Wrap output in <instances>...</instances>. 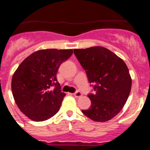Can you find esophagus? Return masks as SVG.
<instances>
[{
	"instance_id": "1",
	"label": "esophagus",
	"mask_w": 150,
	"mask_h": 150,
	"mask_svg": "<svg viewBox=\"0 0 150 150\" xmlns=\"http://www.w3.org/2000/svg\"><path fill=\"white\" fill-rule=\"evenodd\" d=\"M74 97H76V98H79V97H81L83 95H82V93L80 91H76V92L74 93Z\"/></svg>"
}]
</instances>
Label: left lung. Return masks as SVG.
<instances>
[{"label":"left lung","mask_w":150,"mask_h":150,"mask_svg":"<svg viewBox=\"0 0 150 150\" xmlns=\"http://www.w3.org/2000/svg\"><path fill=\"white\" fill-rule=\"evenodd\" d=\"M74 51L95 91L88 95L89 109L82 112L93 121H109L122 110L131 91L132 77L126 64L103 46Z\"/></svg>","instance_id":"left-lung-1"}]
</instances>
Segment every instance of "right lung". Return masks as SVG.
<instances>
[{
  "instance_id": "right-lung-1",
  "label": "right lung",
  "mask_w": 150,
  "mask_h": 150,
  "mask_svg": "<svg viewBox=\"0 0 150 150\" xmlns=\"http://www.w3.org/2000/svg\"><path fill=\"white\" fill-rule=\"evenodd\" d=\"M73 50L47 49L28 56L13 75L12 92L16 104L30 120H49L60 110L65 94L61 91L56 74Z\"/></svg>"
}]
</instances>
